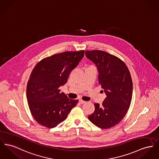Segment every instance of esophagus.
<instances>
[{
    "label": "esophagus",
    "mask_w": 159,
    "mask_h": 159,
    "mask_svg": "<svg viewBox=\"0 0 159 159\" xmlns=\"http://www.w3.org/2000/svg\"><path fill=\"white\" fill-rule=\"evenodd\" d=\"M79 102H80V104H81L85 103V101H83V100H82V99H80V100L79 101Z\"/></svg>",
    "instance_id": "1"
}]
</instances>
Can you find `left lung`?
I'll return each instance as SVG.
<instances>
[{"instance_id":"left-lung-1","label":"left lung","mask_w":159,"mask_h":159,"mask_svg":"<svg viewBox=\"0 0 159 159\" xmlns=\"http://www.w3.org/2000/svg\"><path fill=\"white\" fill-rule=\"evenodd\" d=\"M87 58L95 64L99 84L106 96L101 105L95 103V111L88 116L98 127L107 129L119 124L127 114L131 104L133 82L125 63L102 51H86Z\"/></svg>"}]
</instances>
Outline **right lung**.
<instances>
[{"instance_id": "1", "label": "right lung", "mask_w": 159, "mask_h": 159, "mask_svg": "<svg viewBox=\"0 0 159 159\" xmlns=\"http://www.w3.org/2000/svg\"><path fill=\"white\" fill-rule=\"evenodd\" d=\"M84 51L64 52L43 58L35 65L28 81L26 96L34 119L43 127H57L67 117L78 100L70 99L59 87L78 65Z\"/></svg>"}]
</instances>
